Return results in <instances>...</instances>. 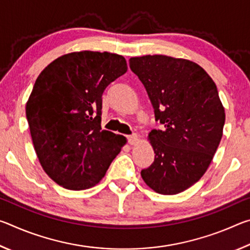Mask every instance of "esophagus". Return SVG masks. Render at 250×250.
<instances>
[{"mask_svg": "<svg viewBox=\"0 0 250 250\" xmlns=\"http://www.w3.org/2000/svg\"><path fill=\"white\" fill-rule=\"evenodd\" d=\"M126 139H128V142L130 143V145H135V143L139 142V137H138L137 134L128 135V137H126Z\"/></svg>", "mask_w": 250, "mask_h": 250, "instance_id": "34e87169", "label": "esophagus"}]
</instances>
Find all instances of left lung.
<instances>
[{
  "mask_svg": "<svg viewBox=\"0 0 250 250\" xmlns=\"http://www.w3.org/2000/svg\"><path fill=\"white\" fill-rule=\"evenodd\" d=\"M129 64L163 125L149 133L154 162L141 176L156 193L179 194L204 175L221 142L225 109L217 87L188 59L146 55L130 58Z\"/></svg>",
  "mask_w": 250,
  "mask_h": 250,
  "instance_id": "left-lung-1",
  "label": "left lung"
}]
</instances>
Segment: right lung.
<instances>
[{
	"label": "right lung",
	"mask_w": 250,
	"mask_h": 250,
	"mask_svg": "<svg viewBox=\"0 0 250 250\" xmlns=\"http://www.w3.org/2000/svg\"><path fill=\"white\" fill-rule=\"evenodd\" d=\"M124 56L83 50L55 59L37 77L26 104L34 149L43 170L73 191L104 176L126 139L101 130L103 94L126 73Z\"/></svg>",
	"instance_id": "1"
}]
</instances>
